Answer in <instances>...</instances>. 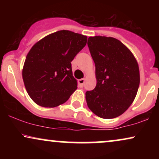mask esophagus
<instances>
[{"label": "esophagus", "mask_w": 159, "mask_h": 159, "mask_svg": "<svg viewBox=\"0 0 159 159\" xmlns=\"http://www.w3.org/2000/svg\"><path fill=\"white\" fill-rule=\"evenodd\" d=\"M85 79L84 78H81V79L78 80V85H79L80 87H83L84 84Z\"/></svg>", "instance_id": "1"}]
</instances>
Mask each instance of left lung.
<instances>
[{"label":"left lung","instance_id":"8db88e82","mask_svg":"<svg viewBox=\"0 0 159 159\" xmlns=\"http://www.w3.org/2000/svg\"><path fill=\"white\" fill-rule=\"evenodd\" d=\"M87 45L96 78L94 90L86 92L87 106L103 119L117 117L132 105L138 93V62L132 52L115 38L90 36Z\"/></svg>","mask_w":159,"mask_h":159}]
</instances>
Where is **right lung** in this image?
I'll list each match as a JSON object with an SVG mask.
<instances>
[{"label":"right lung","mask_w":159,"mask_h":159,"mask_svg":"<svg viewBox=\"0 0 159 159\" xmlns=\"http://www.w3.org/2000/svg\"><path fill=\"white\" fill-rule=\"evenodd\" d=\"M87 37L59 30L35 43L22 69L25 88L36 104L45 107L62 105L77 89L71 62L87 44Z\"/></svg>","instance_id":"obj_1"}]
</instances>
